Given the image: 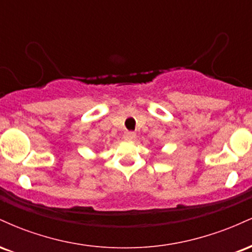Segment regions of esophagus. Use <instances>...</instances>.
<instances>
[{
    "label": "esophagus",
    "instance_id": "obj_1",
    "mask_svg": "<svg viewBox=\"0 0 252 252\" xmlns=\"http://www.w3.org/2000/svg\"><path fill=\"white\" fill-rule=\"evenodd\" d=\"M136 137V134L134 131H126L123 134V138L126 141H132Z\"/></svg>",
    "mask_w": 252,
    "mask_h": 252
}]
</instances>
